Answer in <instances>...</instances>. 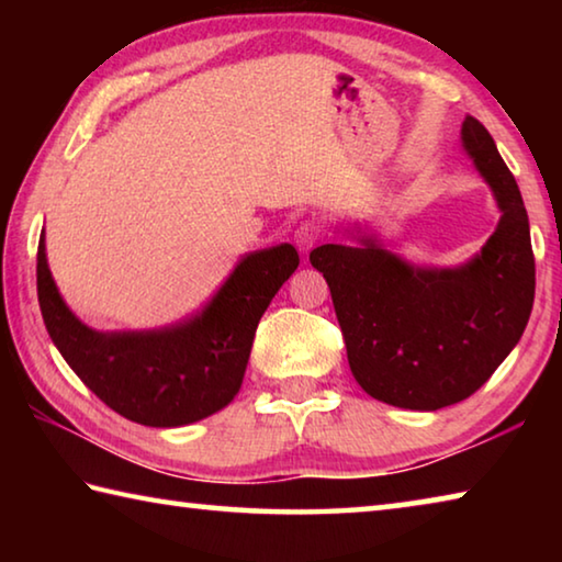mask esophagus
I'll use <instances>...</instances> for the list:
<instances>
[{"label": "esophagus", "instance_id": "34e87169", "mask_svg": "<svg viewBox=\"0 0 562 562\" xmlns=\"http://www.w3.org/2000/svg\"><path fill=\"white\" fill-rule=\"evenodd\" d=\"M317 240H319V225L317 223L304 221V223L297 225V231H294V243H297L300 252H310Z\"/></svg>", "mask_w": 562, "mask_h": 562}]
</instances>
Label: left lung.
Listing matches in <instances>:
<instances>
[{
    "mask_svg": "<svg viewBox=\"0 0 562 562\" xmlns=\"http://www.w3.org/2000/svg\"><path fill=\"white\" fill-rule=\"evenodd\" d=\"M461 146L501 211L496 231L469 262L418 268L361 231L355 247L327 243L310 252L329 284L359 386L412 412L459 404L486 384L518 345L536 297L530 225L516 178L473 116L463 121Z\"/></svg>",
    "mask_w": 562,
    "mask_h": 562,
    "instance_id": "obj_1",
    "label": "left lung"
}]
</instances>
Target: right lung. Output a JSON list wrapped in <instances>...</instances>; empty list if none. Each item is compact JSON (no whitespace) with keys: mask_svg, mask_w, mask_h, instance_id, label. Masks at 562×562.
Masks as SVG:
<instances>
[{"mask_svg":"<svg viewBox=\"0 0 562 562\" xmlns=\"http://www.w3.org/2000/svg\"><path fill=\"white\" fill-rule=\"evenodd\" d=\"M290 243L247 252L201 312L160 329L99 331L74 315L36 252V292L46 331L76 376L128 422L176 429L221 412L240 392L255 329L297 270Z\"/></svg>","mask_w":562,"mask_h":562,"instance_id":"obj_1","label":"right lung"}]
</instances>
